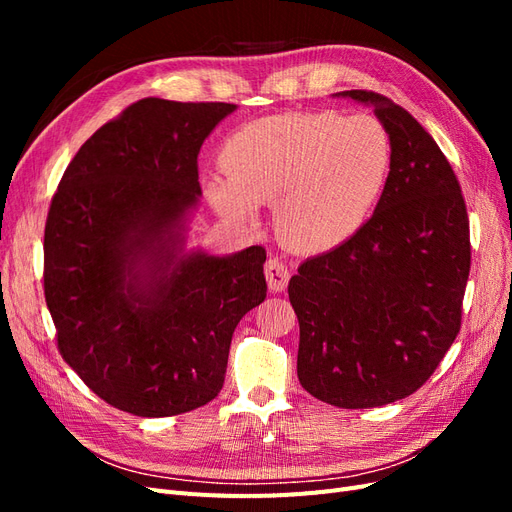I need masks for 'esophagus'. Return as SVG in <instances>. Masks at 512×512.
<instances>
[{"instance_id":"obj_1","label":"esophagus","mask_w":512,"mask_h":512,"mask_svg":"<svg viewBox=\"0 0 512 512\" xmlns=\"http://www.w3.org/2000/svg\"><path fill=\"white\" fill-rule=\"evenodd\" d=\"M265 275H267V284L273 292H282L288 286L290 280V271L284 265L282 260L277 258H269L267 265H265Z\"/></svg>"}]
</instances>
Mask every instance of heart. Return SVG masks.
<instances>
[{"label": "heart", "instance_id": "1", "mask_svg": "<svg viewBox=\"0 0 512 512\" xmlns=\"http://www.w3.org/2000/svg\"><path fill=\"white\" fill-rule=\"evenodd\" d=\"M228 177L205 179L224 218L254 222L273 203L277 235L294 250L327 252L374 211L391 168V141L369 115L286 113L232 132L220 151Z\"/></svg>", "mask_w": 512, "mask_h": 512}]
</instances>
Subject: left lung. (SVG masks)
I'll return each instance as SVG.
<instances>
[{
	"instance_id": "8db88e82",
	"label": "left lung",
	"mask_w": 512,
	"mask_h": 512,
	"mask_svg": "<svg viewBox=\"0 0 512 512\" xmlns=\"http://www.w3.org/2000/svg\"><path fill=\"white\" fill-rule=\"evenodd\" d=\"M391 170L371 218L335 250L307 258L288 284L299 318L303 389L337 408H376L429 380L461 329L470 220L455 170L406 108L376 91Z\"/></svg>"
}]
</instances>
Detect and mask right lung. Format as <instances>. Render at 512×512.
Here are the masks:
<instances>
[{"instance_id":"obj_1","label":"right lung","mask_w":512,"mask_h":512,"mask_svg":"<svg viewBox=\"0 0 512 512\" xmlns=\"http://www.w3.org/2000/svg\"><path fill=\"white\" fill-rule=\"evenodd\" d=\"M145 98L85 141L44 226V299L64 361L106 404L175 416L218 397L239 320L267 297V252L183 254L198 151L235 111Z\"/></svg>"}]
</instances>
